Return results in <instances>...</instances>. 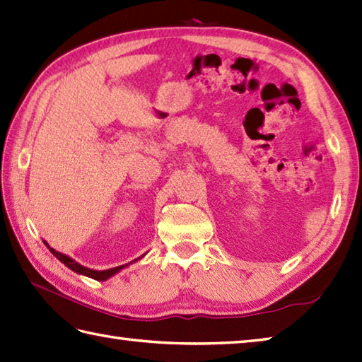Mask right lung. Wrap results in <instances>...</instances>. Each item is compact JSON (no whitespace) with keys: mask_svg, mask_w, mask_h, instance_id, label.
<instances>
[{"mask_svg":"<svg viewBox=\"0 0 362 362\" xmlns=\"http://www.w3.org/2000/svg\"><path fill=\"white\" fill-rule=\"evenodd\" d=\"M44 243L47 245L49 252H52L53 256H54L56 259H58L59 262H62V264L66 265L67 268H70V270L78 273V274L88 276V278H92V279H95V281H106V279H110L111 276H115V274H117L119 272H122V268L132 265L133 262H136V260L143 259V257L146 256V254H144V256H141L139 259H134L133 262H129V264H125V265H120V267H116V268H110V270H92V268H88V267H84V265H81V264H78L76 260H74L72 257L66 256V254H62V252H58L56 250H53V247L49 246V245L45 242V240H44Z\"/></svg>","mask_w":362,"mask_h":362,"instance_id":"1","label":"right lung"}]
</instances>
